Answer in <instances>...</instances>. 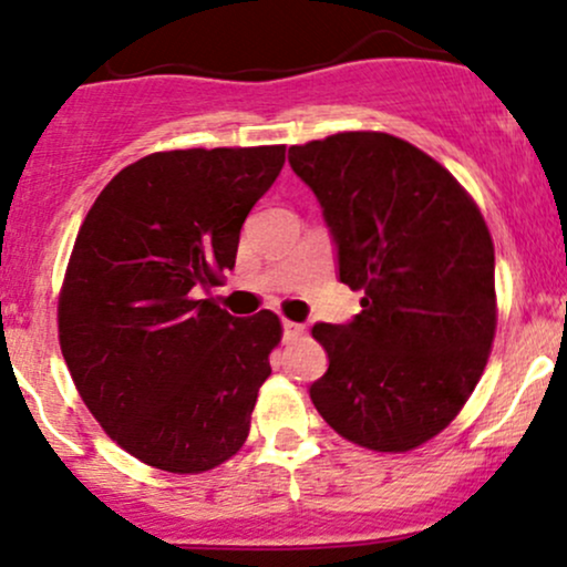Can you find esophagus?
I'll list each match as a JSON object with an SVG mask.
<instances>
[{"label": "esophagus", "instance_id": "1", "mask_svg": "<svg viewBox=\"0 0 567 567\" xmlns=\"http://www.w3.org/2000/svg\"><path fill=\"white\" fill-rule=\"evenodd\" d=\"M282 333H285V338H288V341H290V338H301V336L306 333V328H303V324H298V322L285 320V322H282Z\"/></svg>", "mask_w": 567, "mask_h": 567}]
</instances>
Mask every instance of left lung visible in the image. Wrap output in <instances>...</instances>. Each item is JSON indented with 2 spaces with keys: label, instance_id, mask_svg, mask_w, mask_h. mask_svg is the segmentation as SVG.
<instances>
[{
  "label": "left lung",
  "instance_id": "obj_1",
  "mask_svg": "<svg viewBox=\"0 0 567 567\" xmlns=\"http://www.w3.org/2000/svg\"><path fill=\"white\" fill-rule=\"evenodd\" d=\"M362 290L347 324L317 322L328 373L309 386L341 437L405 453L440 434L483 375L496 336V256L483 213L440 162L389 133L290 146Z\"/></svg>",
  "mask_w": 567,
  "mask_h": 567
}]
</instances>
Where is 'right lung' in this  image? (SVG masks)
<instances>
[{"instance_id": "obj_1", "label": "right lung", "mask_w": 567, "mask_h": 567, "mask_svg": "<svg viewBox=\"0 0 567 567\" xmlns=\"http://www.w3.org/2000/svg\"><path fill=\"white\" fill-rule=\"evenodd\" d=\"M285 165V146L148 154L90 207L58 301L76 392L130 455L199 474L243 447L275 311L231 317L199 298L234 269L239 229Z\"/></svg>"}]
</instances>
